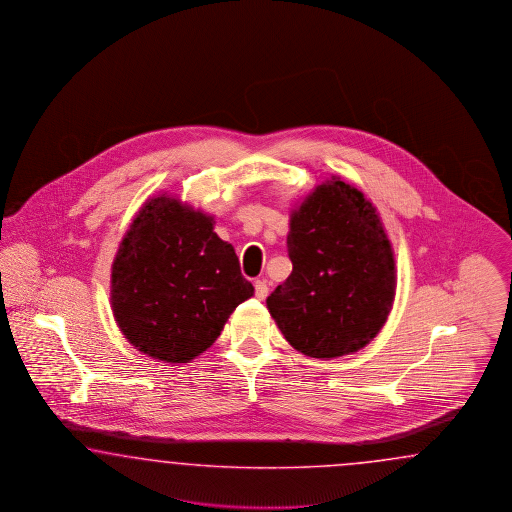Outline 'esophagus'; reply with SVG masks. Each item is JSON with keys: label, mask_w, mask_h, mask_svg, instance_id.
<instances>
[{"label": "esophagus", "mask_w": 512, "mask_h": 512, "mask_svg": "<svg viewBox=\"0 0 512 512\" xmlns=\"http://www.w3.org/2000/svg\"><path fill=\"white\" fill-rule=\"evenodd\" d=\"M268 295V285H266V281L264 279H257L255 281V296L259 298V300H264Z\"/></svg>", "instance_id": "obj_1"}]
</instances>
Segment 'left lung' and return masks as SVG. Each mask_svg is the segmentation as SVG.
Returning <instances> with one entry per match:
<instances>
[{
  "instance_id": "8db88e82",
  "label": "left lung",
  "mask_w": 512,
  "mask_h": 512,
  "mask_svg": "<svg viewBox=\"0 0 512 512\" xmlns=\"http://www.w3.org/2000/svg\"><path fill=\"white\" fill-rule=\"evenodd\" d=\"M291 276L266 298L285 340L313 358L355 353L392 308L396 274L387 234L355 187H317L291 217Z\"/></svg>"
}]
</instances>
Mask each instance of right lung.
<instances>
[{"label":"right lung","instance_id":"add662e5","mask_svg":"<svg viewBox=\"0 0 512 512\" xmlns=\"http://www.w3.org/2000/svg\"><path fill=\"white\" fill-rule=\"evenodd\" d=\"M112 310L125 338L165 362L206 351L253 296L233 246L204 216L169 197L146 202L112 264Z\"/></svg>","mask_w":512,"mask_h":512}]
</instances>
